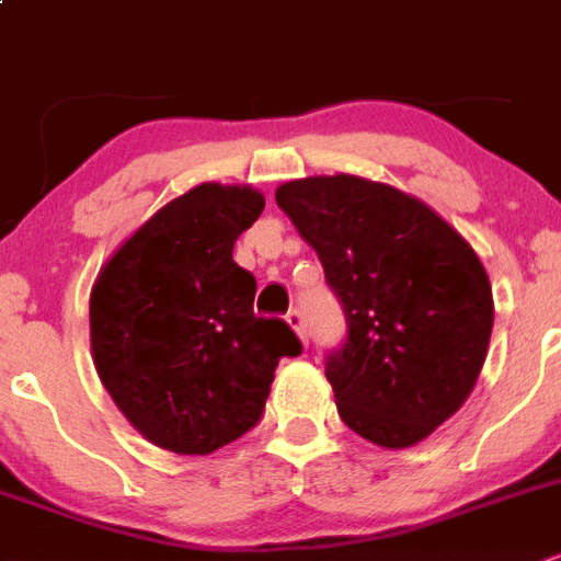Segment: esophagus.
<instances>
[{
	"label": "esophagus",
	"mask_w": 561,
	"mask_h": 561,
	"mask_svg": "<svg viewBox=\"0 0 561 561\" xmlns=\"http://www.w3.org/2000/svg\"><path fill=\"white\" fill-rule=\"evenodd\" d=\"M286 322H289V325L297 331V336H300L302 342H306V339H308V325H306V314H302L300 308H291L289 314H286Z\"/></svg>",
	"instance_id": "esophagus-1"
}]
</instances>
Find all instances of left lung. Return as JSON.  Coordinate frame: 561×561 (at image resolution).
<instances>
[{
	"mask_svg": "<svg viewBox=\"0 0 561 561\" xmlns=\"http://www.w3.org/2000/svg\"><path fill=\"white\" fill-rule=\"evenodd\" d=\"M314 247L342 306L325 375L347 428L409 448L476 387L492 333L490 277L472 247L420 199L353 174L275 194Z\"/></svg>",
	"mask_w": 561,
	"mask_h": 561,
	"instance_id": "obj_1",
	"label": "left lung"
}]
</instances>
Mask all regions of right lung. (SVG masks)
Returning <instances> with one entry per match:
<instances>
[{"instance_id":"right-lung-1","label":"right lung","mask_w":561,"mask_h":561,"mask_svg":"<svg viewBox=\"0 0 561 561\" xmlns=\"http://www.w3.org/2000/svg\"><path fill=\"white\" fill-rule=\"evenodd\" d=\"M261 210L253 188L203 183L147 219L91 291L96 373L172 454H214L259 425L277 362L302 353L289 322L255 317V277L233 261Z\"/></svg>"}]
</instances>
